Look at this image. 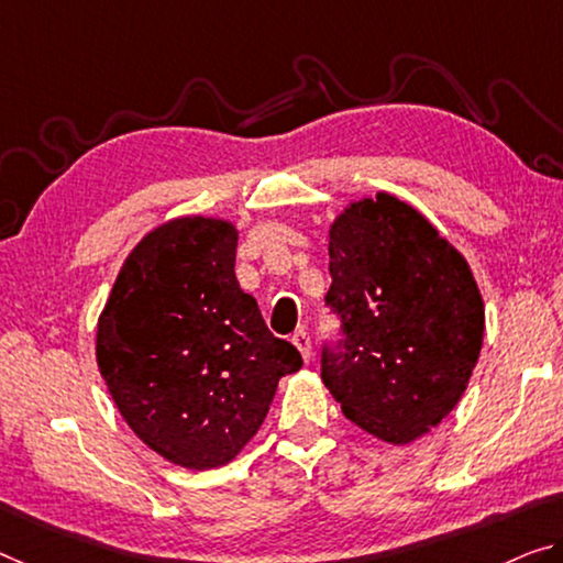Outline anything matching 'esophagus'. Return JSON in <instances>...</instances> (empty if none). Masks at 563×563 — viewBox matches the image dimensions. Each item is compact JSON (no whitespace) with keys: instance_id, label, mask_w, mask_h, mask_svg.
<instances>
[{"instance_id":"1","label":"esophagus","mask_w":563,"mask_h":563,"mask_svg":"<svg viewBox=\"0 0 563 563\" xmlns=\"http://www.w3.org/2000/svg\"><path fill=\"white\" fill-rule=\"evenodd\" d=\"M291 342H294V347H297L299 352H301V357H305V362H309L311 360V336H309V332H297L291 336Z\"/></svg>"}]
</instances>
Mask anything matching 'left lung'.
<instances>
[{
    "label": "left lung",
    "mask_w": 563,
    "mask_h": 563,
    "mask_svg": "<svg viewBox=\"0 0 563 563\" xmlns=\"http://www.w3.org/2000/svg\"><path fill=\"white\" fill-rule=\"evenodd\" d=\"M327 307L340 340L322 379L342 412L387 443L435 428L465 393L483 344V299L465 258L395 196L352 203L330 231Z\"/></svg>",
    "instance_id": "obj_1"
}]
</instances>
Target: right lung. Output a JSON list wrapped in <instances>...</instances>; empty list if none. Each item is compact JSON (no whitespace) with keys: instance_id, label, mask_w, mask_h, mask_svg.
Returning <instances> with one entry per match:
<instances>
[{"instance_id":"obj_1","label":"right lung","mask_w":563,"mask_h":563,"mask_svg":"<svg viewBox=\"0 0 563 563\" xmlns=\"http://www.w3.org/2000/svg\"><path fill=\"white\" fill-rule=\"evenodd\" d=\"M236 229L176 219L125 258L98 324V367L145 445L194 471L256 435L299 350L269 332L236 282Z\"/></svg>"}]
</instances>
